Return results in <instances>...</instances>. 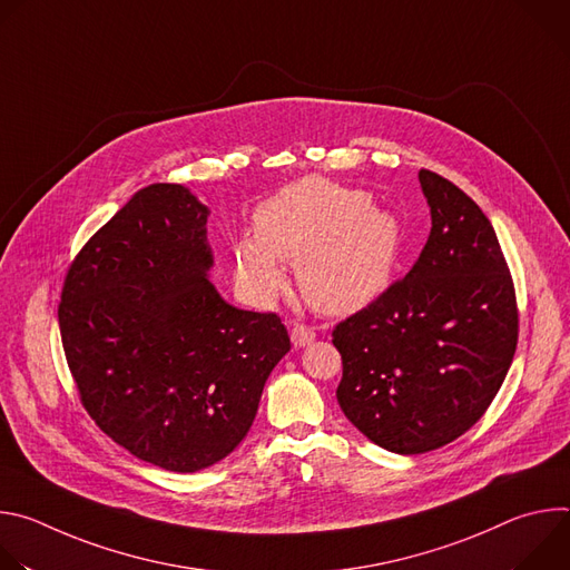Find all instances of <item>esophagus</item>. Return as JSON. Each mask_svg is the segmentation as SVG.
<instances>
[{
	"label": "esophagus",
	"instance_id": "obj_1",
	"mask_svg": "<svg viewBox=\"0 0 570 570\" xmlns=\"http://www.w3.org/2000/svg\"><path fill=\"white\" fill-rule=\"evenodd\" d=\"M291 341H293L295 347H306L315 341V332H313V327H308V324L297 322V324H293V330H291Z\"/></svg>",
	"mask_w": 570,
	"mask_h": 570
}]
</instances>
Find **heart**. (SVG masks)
Returning a JSON list of instances; mask_svg holds the SVG:
<instances>
[{
    "label": "heart",
    "instance_id": "b5f03b06",
    "mask_svg": "<svg viewBox=\"0 0 570 570\" xmlns=\"http://www.w3.org/2000/svg\"><path fill=\"white\" fill-rule=\"evenodd\" d=\"M257 236L236 246V268L259 295L282 282L281 262L297 264L304 299L332 315L370 304L387 284L401 253L399 220L372 207L367 191L306 178L266 200L255 216Z\"/></svg>",
    "mask_w": 570,
    "mask_h": 570
}]
</instances>
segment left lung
Wrapping results in <instances>:
<instances>
[{"instance_id":"1","label":"left lung","mask_w":570,"mask_h":570,"mask_svg":"<svg viewBox=\"0 0 570 570\" xmlns=\"http://www.w3.org/2000/svg\"><path fill=\"white\" fill-rule=\"evenodd\" d=\"M431 234L403 279L332 332L345 417L401 455L440 449L490 409L519 341L514 282L482 209L422 169Z\"/></svg>"}]
</instances>
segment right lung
Wrapping results in <instances>:
<instances>
[{
  "label": "right lung",
  "instance_id": "obj_1",
  "mask_svg": "<svg viewBox=\"0 0 570 570\" xmlns=\"http://www.w3.org/2000/svg\"><path fill=\"white\" fill-rule=\"evenodd\" d=\"M209 209L183 185L139 189L71 262L58 324L80 403L135 458L194 473L248 435L291 350L275 313L207 279Z\"/></svg>",
  "mask_w": 570,
  "mask_h": 570
}]
</instances>
